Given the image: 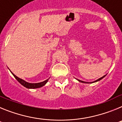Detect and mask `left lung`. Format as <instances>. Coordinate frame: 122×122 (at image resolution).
<instances>
[{
  "label": "left lung",
  "mask_w": 122,
  "mask_h": 122,
  "mask_svg": "<svg viewBox=\"0 0 122 122\" xmlns=\"http://www.w3.org/2000/svg\"><path fill=\"white\" fill-rule=\"evenodd\" d=\"M106 76V75H104V76H103V77H100V79H97V80H96V81H95L94 82H92V83H93V82H97V81H100L101 80V79H102L103 78V77H104ZM77 81H79V82H83V83H88V82H84V81H81V80H79V79H77Z\"/></svg>",
  "instance_id": "1"
}]
</instances>
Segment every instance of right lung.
Here are the masks:
<instances>
[{
	"mask_svg": "<svg viewBox=\"0 0 122 122\" xmlns=\"http://www.w3.org/2000/svg\"><path fill=\"white\" fill-rule=\"evenodd\" d=\"M11 73L13 74L14 77L16 78V79L21 85H22V86H24V87H26V88H28V89H36V88H40V87H43V86H45V85L46 84V83H47V82H48V79H48L45 81L39 83H29L25 82V81L22 80V79H20L18 77H17V76H16V75H15L13 73Z\"/></svg>",
	"mask_w": 122,
	"mask_h": 122,
	"instance_id": "add662e5",
	"label": "right lung"
}]
</instances>
